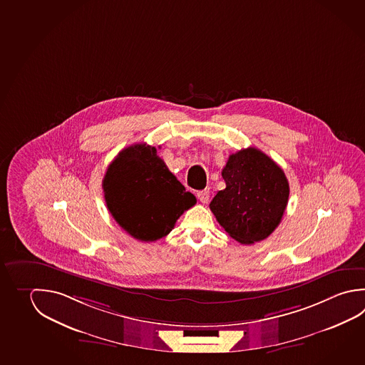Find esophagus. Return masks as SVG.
<instances>
[{"label":"esophagus","mask_w":365,"mask_h":365,"mask_svg":"<svg viewBox=\"0 0 365 365\" xmlns=\"http://www.w3.org/2000/svg\"><path fill=\"white\" fill-rule=\"evenodd\" d=\"M197 197L203 205H206L210 200V192L208 190H200V192H197Z\"/></svg>","instance_id":"esophagus-1"}]
</instances>
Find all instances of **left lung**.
Listing matches in <instances>:
<instances>
[{
	"instance_id": "obj_1",
	"label": "left lung",
	"mask_w": 365,
	"mask_h": 365,
	"mask_svg": "<svg viewBox=\"0 0 365 365\" xmlns=\"http://www.w3.org/2000/svg\"><path fill=\"white\" fill-rule=\"evenodd\" d=\"M226 187L210 208L220 225L242 245L264 240L278 227L289 197L280 167L256 148L232 154L222 170Z\"/></svg>"
}]
</instances>
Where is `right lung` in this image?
I'll list each match as a JSON object with an SVG mask.
<instances>
[{"mask_svg":"<svg viewBox=\"0 0 365 365\" xmlns=\"http://www.w3.org/2000/svg\"><path fill=\"white\" fill-rule=\"evenodd\" d=\"M103 190L113 219L141 242L166 237L184 211L197 203L157 155V149L145 143L118 153L108 166Z\"/></svg>","mask_w":365,"mask_h":365,"instance_id":"right-lung-1","label":"right lung"}]
</instances>
